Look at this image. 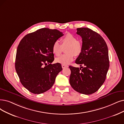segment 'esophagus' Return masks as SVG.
I'll return each instance as SVG.
<instances>
[{
    "label": "esophagus",
    "instance_id": "34e87169",
    "mask_svg": "<svg viewBox=\"0 0 124 124\" xmlns=\"http://www.w3.org/2000/svg\"><path fill=\"white\" fill-rule=\"evenodd\" d=\"M62 69H64V68H68L69 66H68V65H62Z\"/></svg>",
    "mask_w": 124,
    "mask_h": 124
}]
</instances>
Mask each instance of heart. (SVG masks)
I'll list each match as a JSON object with an SVG mask.
<instances>
[{
  "label": "heart",
  "mask_w": 124,
  "mask_h": 124,
  "mask_svg": "<svg viewBox=\"0 0 124 124\" xmlns=\"http://www.w3.org/2000/svg\"><path fill=\"white\" fill-rule=\"evenodd\" d=\"M62 45L58 41H55L53 44L52 50L56 56L61 55L63 47L67 46L66 49V54H62L57 57L55 61L57 63L67 65L72 62L74 58V55L78 56L82 50V43L77 41L76 37L70 33H67L61 39Z\"/></svg>",
  "instance_id": "heart-1"
}]
</instances>
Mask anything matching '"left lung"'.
Returning a JSON list of instances; mask_svg holds the SVG:
<instances>
[{"label":"left lung","instance_id":"1","mask_svg":"<svg viewBox=\"0 0 124 124\" xmlns=\"http://www.w3.org/2000/svg\"><path fill=\"white\" fill-rule=\"evenodd\" d=\"M82 40V50L75 61L85 67L69 66L70 83L74 90L85 95L97 92L104 82L109 67L108 50L104 39L97 32L86 28H77Z\"/></svg>","mask_w":124,"mask_h":124}]
</instances>
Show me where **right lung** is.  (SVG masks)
Returning a JSON list of instances; mask_svg holds the SVG:
<instances>
[{
	"label": "right lung",
	"mask_w": 124,
	"mask_h": 124,
	"mask_svg": "<svg viewBox=\"0 0 124 124\" xmlns=\"http://www.w3.org/2000/svg\"><path fill=\"white\" fill-rule=\"evenodd\" d=\"M63 35L57 29L43 28L23 37L17 49L15 69L22 85L29 92L39 94L54 85L62 69L54 61L53 43Z\"/></svg>",
	"instance_id": "right-lung-1"
}]
</instances>
